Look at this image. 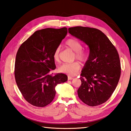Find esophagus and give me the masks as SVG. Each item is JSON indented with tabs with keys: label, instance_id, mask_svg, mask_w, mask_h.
I'll use <instances>...</instances> for the list:
<instances>
[{
	"label": "esophagus",
	"instance_id": "1",
	"mask_svg": "<svg viewBox=\"0 0 131 131\" xmlns=\"http://www.w3.org/2000/svg\"><path fill=\"white\" fill-rule=\"evenodd\" d=\"M68 79L69 80H73V77H72V76H68Z\"/></svg>",
	"mask_w": 131,
	"mask_h": 131
}]
</instances>
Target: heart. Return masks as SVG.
Here are the masks:
<instances>
[{
	"instance_id": "b5f03b06",
	"label": "heart",
	"mask_w": 131,
	"mask_h": 131,
	"mask_svg": "<svg viewBox=\"0 0 131 131\" xmlns=\"http://www.w3.org/2000/svg\"><path fill=\"white\" fill-rule=\"evenodd\" d=\"M66 44L75 51V58L81 62H85L88 58V52L83 48L81 42L76 39H69L66 42ZM60 47L58 46L55 50L53 54V59L55 61H58L59 59ZM81 68L80 64L78 62L72 63H65L59 66L58 71L62 73L69 75L76 74Z\"/></svg>"
}]
</instances>
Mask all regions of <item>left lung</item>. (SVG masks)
Returning <instances> with one entry per match:
<instances>
[{"mask_svg": "<svg viewBox=\"0 0 131 131\" xmlns=\"http://www.w3.org/2000/svg\"><path fill=\"white\" fill-rule=\"evenodd\" d=\"M69 33L90 48L88 59L81 71V84L77 90L83 102L96 106L106 102L118 84L121 63L117 50L108 37L96 28L75 26Z\"/></svg>", "mask_w": 131, "mask_h": 131, "instance_id": "1", "label": "left lung"}]
</instances>
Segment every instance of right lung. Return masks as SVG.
Masks as SVG:
<instances>
[{"label":"right lung","instance_id":"right-lung-1","mask_svg":"<svg viewBox=\"0 0 131 131\" xmlns=\"http://www.w3.org/2000/svg\"><path fill=\"white\" fill-rule=\"evenodd\" d=\"M68 34L66 27L35 32L21 44L15 62L14 76L19 91L33 106L43 107L54 99L57 84L68 80L63 73L52 76L56 68L53 54Z\"/></svg>","mask_w":131,"mask_h":131}]
</instances>
